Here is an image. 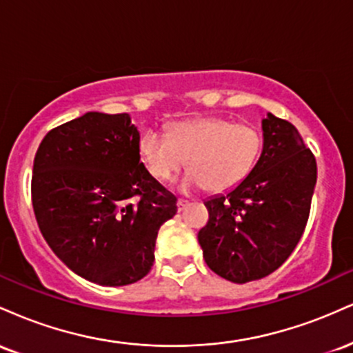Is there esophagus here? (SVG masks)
I'll return each instance as SVG.
<instances>
[{
	"label": "esophagus",
	"instance_id": "esophagus-1",
	"mask_svg": "<svg viewBox=\"0 0 353 353\" xmlns=\"http://www.w3.org/2000/svg\"><path fill=\"white\" fill-rule=\"evenodd\" d=\"M188 205H189V201H185V199L177 201V209H179V210H184L185 208H188Z\"/></svg>",
	"mask_w": 353,
	"mask_h": 353
}]
</instances>
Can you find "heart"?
Segmentation results:
<instances>
[{"instance_id": "1", "label": "heart", "mask_w": 353, "mask_h": 353, "mask_svg": "<svg viewBox=\"0 0 353 353\" xmlns=\"http://www.w3.org/2000/svg\"><path fill=\"white\" fill-rule=\"evenodd\" d=\"M262 134L255 125L225 117H197L174 123L169 132L149 128L139 137V156L156 179L169 181L184 168V190L208 188L222 192L252 172L262 152Z\"/></svg>"}]
</instances>
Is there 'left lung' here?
<instances>
[{
  "label": "left lung",
  "mask_w": 353,
  "mask_h": 353,
  "mask_svg": "<svg viewBox=\"0 0 353 353\" xmlns=\"http://www.w3.org/2000/svg\"><path fill=\"white\" fill-rule=\"evenodd\" d=\"M264 149L236 189L205 201L209 221L199 244L209 269L245 283L277 270L294 252L309 221L317 163L289 121L267 114Z\"/></svg>",
  "instance_id": "left-lung-1"
}]
</instances>
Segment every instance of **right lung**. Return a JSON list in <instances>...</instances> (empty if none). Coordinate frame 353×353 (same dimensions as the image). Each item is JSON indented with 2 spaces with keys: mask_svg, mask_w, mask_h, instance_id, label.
<instances>
[{
  "mask_svg": "<svg viewBox=\"0 0 353 353\" xmlns=\"http://www.w3.org/2000/svg\"><path fill=\"white\" fill-rule=\"evenodd\" d=\"M139 132L125 112L84 116L39 144L31 201L43 237L72 272L99 285L149 274L159 228L177 199L141 163Z\"/></svg>",
  "mask_w": 353,
  "mask_h": 353,
  "instance_id": "add662e5",
  "label": "right lung"
}]
</instances>
